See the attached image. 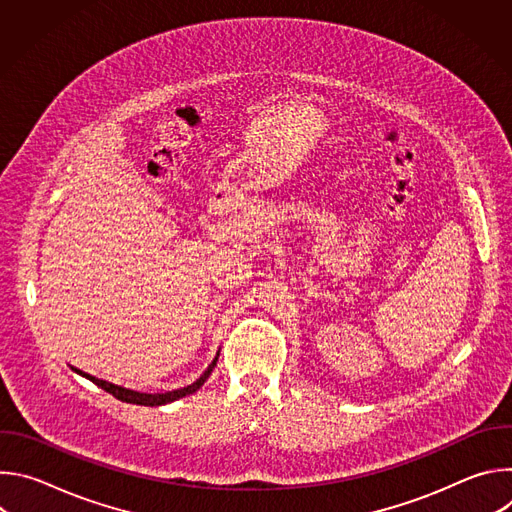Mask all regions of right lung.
Returning <instances> with one entry per match:
<instances>
[{"label": "right lung", "mask_w": 512, "mask_h": 512, "mask_svg": "<svg viewBox=\"0 0 512 512\" xmlns=\"http://www.w3.org/2000/svg\"><path fill=\"white\" fill-rule=\"evenodd\" d=\"M216 360H218V354H216V356H214V360L208 364V369L200 375V379H196L192 385L182 387V389H176V391H166V393H137V391H131V389H125V387H119V385H113V383L101 381V379H97V377H91V375H87V373H83V371H79V369H72V371L79 373V375H83V377H85V379H89V381H93L97 387H101L103 391L111 393V395H113L115 399H119V401L133 403V405H148V407H156V405H166V403H172V401H176V399H182V397H186V395L196 393V391L204 385V381L210 377L212 369L216 367Z\"/></svg>", "instance_id": "1"}]
</instances>
